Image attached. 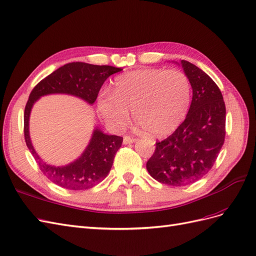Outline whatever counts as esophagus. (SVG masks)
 Listing matches in <instances>:
<instances>
[{"label": "esophagus", "instance_id": "obj_1", "mask_svg": "<svg viewBox=\"0 0 256 256\" xmlns=\"http://www.w3.org/2000/svg\"><path fill=\"white\" fill-rule=\"evenodd\" d=\"M136 142L135 138L130 137V136H124V137H123V144H133V142Z\"/></svg>", "mask_w": 256, "mask_h": 256}]
</instances>
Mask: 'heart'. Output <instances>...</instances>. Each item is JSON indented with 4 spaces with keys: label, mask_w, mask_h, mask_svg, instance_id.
<instances>
[{
    "label": "heart",
    "mask_w": 256,
    "mask_h": 256,
    "mask_svg": "<svg viewBox=\"0 0 256 256\" xmlns=\"http://www.w3.org/2000/svg\"><path fill=\"white\" fill-rule=\"evenodd\" d=\"M190 102L191 84L184 72L144 68L116 76L112 91L100 93L98 109L107 126L116 130L126 128L132 110L138 126L160 137L184 120Z\"/></svg>",
    "instance_id": "heart-1"
}]
</instances>
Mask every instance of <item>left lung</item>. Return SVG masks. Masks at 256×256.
<instances>
[{
    "label": "left lung",
    "instance_id": "left-lung-1",
    "mask_svg": "<svg viewBox=\"0 0 256 256\" xmlns=\"http://www.w3.org/2000/svg\"><path fill=\"white\" fill-rule=\"evenodd\" d=\"M179 65L192 86L191 106L178 128L156 142V151L147 162L150 176L172 186L191 184L205 176L214 166L225 138L226 109L218 86L196 65L184 60Z\"/></svg>",
    "mask_w": 256,
    "mask_h": 256
}]
</instances>
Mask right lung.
<instances>
[{"label":"right lung","instance_id":"obj_1","mask_svg":"<svg viewBox=\"0 0 256 256\" xmlns=\"http://www.w3.org/2000/svg\"><path fill=\"white\" fill-rule=\"evenodd\" d=\"M120 70L109 65L72 62L51 72L32 90L24 109V140L42 174L56 186L68 190H86L98 184L110 172L123 138L105 134L96 126L84 151L74 162L63 166L50 165L40 158L31 142L28 121L33 105L49 94H68L92 105L105 80Z\"/></svg>","mask_w":256,"mask_h":256}]
</instances>
